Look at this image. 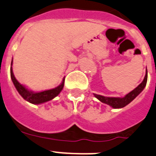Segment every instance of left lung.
I'll use <instances>...</instances> for the list:
<instances>
[{"label":"left lung","mask_w":156,"mask_h":156,"mask_svg":"<svg viewBox=\"0 0 156 156\" xmlns=\"http://www.w3.org/2000/svg\"><path fill=\"white\" fill-rule=\"evenodd\" d=\"M147 80V71L146 70L145 77L144 78L143 82L139 85L136 88H135L133 91L130 93H129L126 94L124 97H104V96H101V95L94 94V96L98 99L99 101H101L102 103L107 104L108 105H110L113 108H122L126 106L127 104H129L131 101H133L137 97L138 95L140 94L144 87L146 86Z\"/></svg>","instance_id":"8db88e82"}]
</instances>
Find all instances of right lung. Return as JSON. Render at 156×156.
Wrapping results in <instances>:
<instances>
[{
  "label": "right lung",
  "instance_id": "1",
  "mask_svg": "<svg viewBox=\"0 0 156 156\" xmlns=\"http://www.w3.org/2000/svg\"><path fill=\"white\" fill-rule=\"evenodd\" d=\"M11 65H12V61ZM10 74L11 78L12 80V82L14 84L15 87L17 89V91L19 92V93L21 95L22 97L27 101H28V102L34 104H40L52 100L54 97H55L56 96L59 95V93L62 91L63 86H64V78H63L62 83L59 86L55 88V89H48V90L38 92V93H34L33 91L28 90L25 86H23L22 84H20L16 80V78L14 76V74H13L12 67H11L10 69Z\"/></svg>",
  "mask_w": 156,
  "mask_h": 156
}]
</instances>
